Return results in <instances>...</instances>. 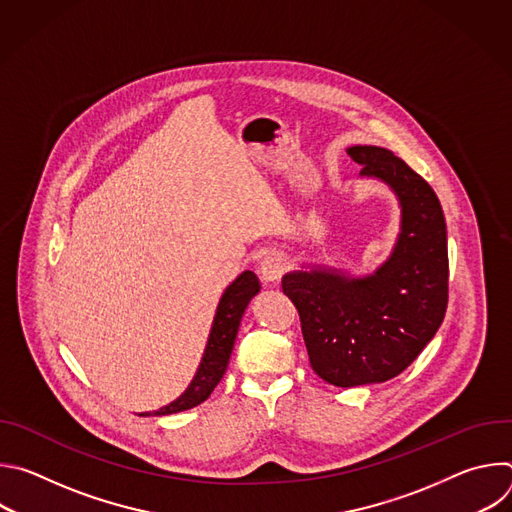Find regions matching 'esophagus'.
Listing matches in <instances>:
<instances>
[{"instance_id": "obj_1", "label": "esophagus", "mask_w": 512, "mask_h": 512, "mask_svg": "<svg viewBox=\"0 0 512 512\" xmlns=\"http://www.w3.org/2000/svg\"><path fill=\"white\" fill-rule=\"evenodd\" d=\"M285 271V261L279 255H267L259 265V275L265 283H275Z\"/></svg>"}]
</instances>
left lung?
<instances>
[{
    "label": "left lung",
    "instance_id": "obj_1",
    "mask_svg": "<svg viewBox=\"0 0 512 512\" xmlns=\"http://www.w3.org/2000/svg\"><path fill=\"white\" fill-rule=\"evenodd\" d=\"M360 178L399 202V233L373 273L302 263L281 277L298 308L314 373L334 387L385 383L419 356L448 308V231L431 186L391 150L352 145Z\"/></svg>",
    "mask_w": 512,
    "mask_h": 512
}]
</instances>
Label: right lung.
<instances>
[{
  "label": "right lung",
  "mask_w": 512,
  "mask_h": 512,
  "mask_svg": "<svg viewBox=\"0 0 512 512\" xmlns=\"http://www.w3.org/2000/svg\"><path fill=\"white\" fill-rule=\"evenodd\" d=\"M259 291H261V283L253 271H243L223 291V296L218 300V306L214 312L204 354L200 358V364L190 385L178 399H174L166 407H160L158 411H148L143 415H172V413L192 409L208 399V395L214 391L218 383H221L229 367V358L237 340L241 318L249 302L259 294Z\"/></svg>",
  "instance_id": "right-lung-1"
}]
</instances>
